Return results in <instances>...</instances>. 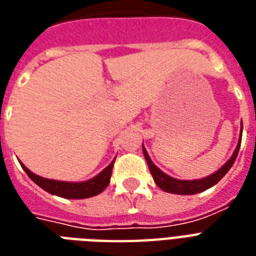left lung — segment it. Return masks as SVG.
Returning <instances> with one entry per match:
<instances>
[{"mask_svg":"<svg viewBox=\"0 0 256 256\" xmlns=\"http://www.w3.org/2000/svg\"><path fill=\"white\" fill-rule=\"evenodd\" d=\"M242 132H243V124H240V136H239V142H238V146L234 150L232 156L230 158L223 167H220L216 172H214L210 176H206L203 179H196V180H180L175 179L172 176L164 174L160 168H158L154 164V162L150 160L148 152L142 146V154H144V158L146 160V164L150 167V175L155 180V183L159 186L163 191L170 192V194H176V195H195V194H199V192H203L208 188L214 187L215 184L219 183L223 176L230 171V168L232 167L234 162L236 160V156L239 154V148H240L242 142Z\"/></svg>","mask_w":256,"mask_h":256,"instance_id":"left-lung-1","label":"left lung"}]
</instances>
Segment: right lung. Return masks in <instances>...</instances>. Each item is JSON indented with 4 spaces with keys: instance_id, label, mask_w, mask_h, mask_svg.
Listing matches in <instances>:
<instances>
[{
    "instance_id": "add662e5",
    "label": "right lung",
    "mask_w": 256,
    "mask_h": 256,
    "mask_svg": "<svg viewBox=\"0 0 256 256\" xmlns=\"http://www.w3.org/2000/svg\"><path fill=\"white\" fill-rule=\"evenodd\" d=\"M114 163V160L108 167L104 168L100 174H97L94 178L85 180V182H61V180L45 179V178L36 175L20 162L24 171L26 172V175L38 187H41L49 194H52V195L65 198V199H86V198H92V196L101 194L110 184Z\"/></svg>"
}]
</instances>
